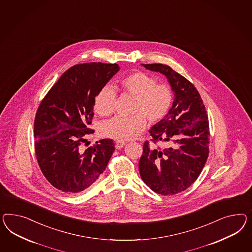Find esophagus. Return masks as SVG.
I'll return each instance as SVG.
<instances>
[{
	"label": "esophagus",
	"mask_w": 252,
	"mask_h": 252,
	"mask_svg": "<svg viewBox=\"0 0 252 252\" xmlns=\"http://www.w3.org/2000/svg\"><path fill=\"white\" fill-rule=\"evenodd\" d=\"M126 145V142L124 141H120V140H117L116 142V149H121L124 146Z\"/></svg>",
	"instance_id": "34e87169"
}]
</instances>
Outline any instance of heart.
I'll return each mask as SVG.
<instances>
[{
    "instance_id": "1",
    "label": "heart",
    "mask_w": 252,
    "mask_h": 252,
    "mask_svg": "<svg viewBox=\"0 0 252 252\" xmlns=\"http://www.w3.org/2000/svg\"><path fill=\"white\" fill-rule=\"evenodd\" d=\"M124 92L135 98L129 117L116 116L101 125L102 136L118 140H128L142 132L147 126L146 118L155 124L164 119L170 112L173 102V92L170 85L158 84L156 79L142 71L124 77L120 81ZM116 92L106 84L96 94L94 109L98 115L106 116L115 110Z\"/></svg>"
}]
</instances>
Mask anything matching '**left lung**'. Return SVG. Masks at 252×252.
Returning a JSON list of instances; mask_svg holds the SVG:
<instances>
[{
    "label": "left lung",
    "mask_w": 252,
    "mask_h": 252,
    "mask_svg": "<svg viewBox=\"0 0 252 252\" xmlns=\"http://www.w3.org/2000/svg\"><path fill=\"white\" fill-rule=\"evenodd\" d=\"M166 76L174 100L169 114L150 130L152 141L167 143L156 149L145 141L138 167L141 179L162 195L184 191L193 184L209 154V122L204 102L191 82L163 64H142Z\"/></svg>",
    "instance_id": "1"
}]
</instances>
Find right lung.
Instances as JSON below:
<instances>
[{
  "instance_id": "add662e5",
  "label": "right lung",
  "mask_w": 252,
  "mask_h": 252,
  "mask_svg": "<svg viewBox=\"0 0 252 252\" xmlns=\"http://www.w3.org/2000/svg\"><path fill=\"white\" fill-rule=\"evenodd\" d=\"M120 69L116 63L90 62L66 70L42 100L34 123V151L44 176L68 194L86 190L105 170L115 151L112 139L81 149L94 130V98Z\"/></svg>"
}]
</instances>
